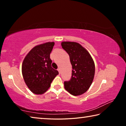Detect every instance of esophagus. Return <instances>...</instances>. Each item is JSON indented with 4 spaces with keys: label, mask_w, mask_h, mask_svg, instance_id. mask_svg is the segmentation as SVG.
Wrapping results in <instances>:
<instances>
[{
    "label": "esophagus",
    "mask_w": 126,
    "mask_h": 126,
    "mask_svg": "<svg viewBox=\"0 0 126 126\" xmlns=\"http://www.w3.org/2000/svg\"><path fill=\"white\" fill-rule=\"evenodd\" d=\"M57 71L59 72V73L60 74V69H59V68H58V69H57Z\"/></svg>",
    "instance_id": "1"
}]
</instances>
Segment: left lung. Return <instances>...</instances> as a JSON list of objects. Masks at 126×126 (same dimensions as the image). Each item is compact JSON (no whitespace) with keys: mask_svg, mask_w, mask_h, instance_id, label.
<instances>
[{"mask_svg":"<svg viewBox=\"0 0 126 126\" xmlns=\"http://www.w3.org/2000/svg\"><path fill=\"white\" fill-rule=\"evenodd\" d=\"M62 47L69 54L73 69L71 79L64 83V88L75 96L82 94L92 83L95 73L94 61L88 51L78 43L63 42Z\"/></svg>","mask_w":126,"mask_h":126,"instance_id":"obj_1","label":"left lung"}]
</instances>
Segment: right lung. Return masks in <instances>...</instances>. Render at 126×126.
<instances>
[{
	"label": "right lung",
	"mask_w": 126,
	"mask_h": 126,
	"mask_svg": "<svg viewBox=\"0 0 126 126\" xmlns=\"http://www.w3.org/2000/svg\"><path fill=\"white\" fill-rule=\"evenodd\" d=\"M54 45V42H47L34 47L22 63V74L25 84L36 94L46 92L59 74L51 65L50 54Z\"/></svg>",
	"instance_id": "right-lung-1"
}]
</instances>
